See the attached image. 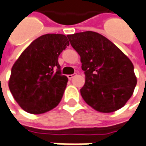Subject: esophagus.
Instances as JSON below:
<instances>
[{
  "instance_id": "1",
  "label": "esophagus",
  "mask_w": 146,
  "mask_h": 146,
  "mask_svg": "<svg viewBox=\"0 0 146 146\" xmlns=\"http://www.w3.org/2000/svg\"><path fill=\"white\" fill-rule=\"evenodd\" d=\"M75 76H77V73H73V74H69V75H67V77L69 78V80H71L73 77H75Z\"/></svg>"
}]
</instances>
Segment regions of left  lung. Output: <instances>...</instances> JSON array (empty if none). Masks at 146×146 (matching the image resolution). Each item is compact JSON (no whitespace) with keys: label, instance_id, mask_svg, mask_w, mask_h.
I'll return each instance as SVG.
<instances>
[{"label":"left lung","instance_id":"8db88e82","mask_svg":"<svg viewBox=\"0 0 146 146\" xmlns=\"http://www.w3.org/2000/svg\"><path fill=\"white\" fill-rule=\"evenodd\" d=\"M81 56L86 83L81 89L84 101L94 110L112 113L122 108L137 85L133 65L113 42L92 31L67 35Z\"/></svg>","mask_w":146,"mask_h":146}]
</instances>
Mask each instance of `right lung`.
I'll use <instances>...</instances> for the list:
<instances>
[{"label": "right lung", "instance_id": "right-lung-1", "mask_svg": "<svg viewBox=\"0 0 146 146\" xmlns=\"http://www.w3.org/2000/svg\"><path fill=\"white\" fill-rule=\"evenodd\" d=\"M69 44L63 34L40 36L16 60L9 87L16 102L27 113H44L60 103L68 78L61 74L58 56Z\"/></svg>", "mask_w": 146, "mask_h": 146}]
</instances>
